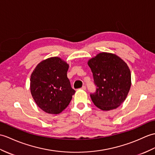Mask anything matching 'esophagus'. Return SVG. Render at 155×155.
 <instances>
[{
    "instance_id": "esophagus-1",
    "label": "esophagus",
    "mask_w": 155,
    "mask_h": 155,
    "mask_svg": "<svg viewBox=\"0 0 155 155\" xmlns=\"http://www.w3.org/2000/svg\"><path fill=\"white\" fill-rule=\"evenodd\" d=\"M81 89V90H83V91H85V90H86V86H83Z\"/></svg>"
}]
</instances>
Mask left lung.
Wrapping results in <instances>:
<instances>
[{"instance_id":"1","label":"left lung","mask_w":155,"mask_h":155,"mask_svg":"<svg viewBox=\"0 0 155 155\" xmlns=\"http://www.w3.org/2000/svg\"><path fill=\"white\" fill-rule=\"evenodd\" d=\"M97 86L91 97L94 105L103 111L120 106L126 99L131 85L130 69L116 54L102 52L88 61Z\"/></svg>"}]
</instances>
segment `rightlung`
Here are the masks:
<instances>
[{
  "mask_svg": "<svg viewBox=\"0 0 155 155\" xmlns=\"http://www.w3.org/2000/svg\"><path fill=\"white\" fill-rule=\"evenodd\" d=\"M69 64L53 57L37 64L30 77V92L38 106L45 112L59 114L69 105L75 91L67 78Z\"/></svg>",
  "mask_w": 155,
  "mask_h": 155,
  "instance_id": "add662e5",
  "label": "right lung"
}]
</instances>
